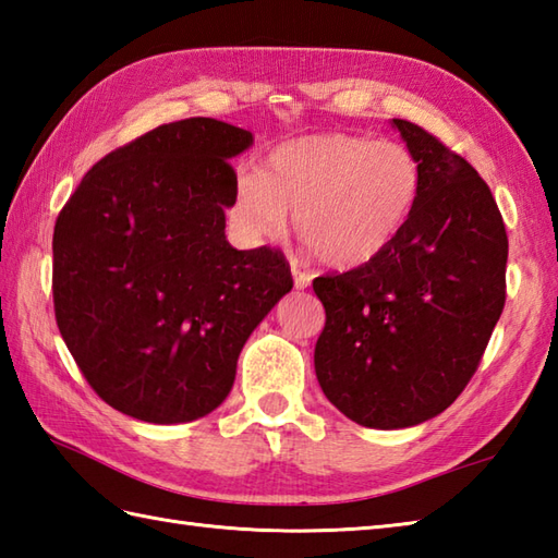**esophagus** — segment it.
<instances>
[{
    "label": "esophagus",
    "instance_id": "esophagus-1",
    "mask_svg": "<svg viewBox=\"0 0 558 558\" xmlns=\"http://www.w3.org/2000/svg\"><path fill=\"white\" fill-rule=\"evenodd\" d=\"M292 280H294V288L298 290H304V288H310V282H312V278L306 276V272L298 266V264H292Z\"/></svg>",
    "mask_w": 558,
    "mask_h": 558
}]
</instances>
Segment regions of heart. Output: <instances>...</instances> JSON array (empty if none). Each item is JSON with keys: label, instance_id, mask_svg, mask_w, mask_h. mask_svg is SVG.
<instances>
[{"label": "heart", "instance_id": "1", "mask_svg": "<svg viewBox=\"0 0 558 558\" xmlns=\"http://www.w3.org/2000/svg\"><path fill=\"white\" fill-rule=\"evenodd\" d=\"M422 192L414 153L396 141L312 134L272 148L258 174L234 184L230 218L242 240H278L294 230L326 266L357 268L405 230Z\"/></svg>", "mask_w": 558, "mask_h": 558}]
</instances>
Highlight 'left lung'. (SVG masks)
I'll return each instance as SVG.
<instances>
[{"label": "left lung", "mask_w": 558, "mask_h": 558, "mask_svg": "<svg viewBox=\"0 0 558 558\" xmlns=\"http://www.w3.org/2000/svg\"><path fill=\"white\" fill-rule=\"evenodd\" d=\"M390 126L420 160L417 208L381 256L314 280L326 310L318 386L369 429L441 414L475 374L506 302L508 236L487 182L417 124Z\"/></svg>", "instance_id": "1"}]
</instances>
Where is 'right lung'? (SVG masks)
Segmentation results:
<instances>
[{
    "instance_id": "obj_1",
    "label": "right lung",
    "mask_w": 558,
    "mask_h": 558,
    "mask_svg": "<svg viewBox=\"0 0 558 558\" xmlns=\"http://www.w3.org/2000/svg\"><path fill=\"white\" fill-rule=\"evenodd\" d=\"M246 129L210 117L162 124L105 156L52 240L59 333L93 390L129 417L182 424L228 398L254 328L292 290L268 246L225 236Z\"/></svg>"
}]
</instances>
